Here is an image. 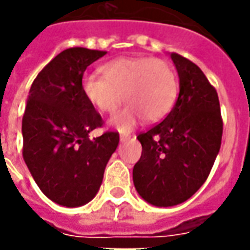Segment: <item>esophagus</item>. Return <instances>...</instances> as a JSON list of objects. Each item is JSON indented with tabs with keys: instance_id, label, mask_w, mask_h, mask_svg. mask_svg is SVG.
<instances>
[{
	"instance_id": "esophagus-1",
	"label": "esophagus",
	"mask_w": 250,
	"mask_h": 250,
	"mask_svg": "<svg viewBox=\"0 0 250 250\" xmlns=\"http://www.w3.org/2000/svg\"><path fill=\"white\" fill-rule=\"evenodd\" d=\"M130 139H132V135H129V133L120 136V140H121V142H126V140H130Z\"/></svg>"
}]
</instances>
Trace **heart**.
<instances>
[{
  "label": "heart",
  "mask_w": 250,
  "mask_h": 250,
  "mask_svg": "<svg viewBox=\"0 0 250 250\" xmlns=\"http://www.w3.org/2000/svg\"><path fill=\"white\" fill-rule=\"evenodd\" d=\"M101 75H85L82 92L99 113H114L122 99L128 105L114 114L108 125L129 132L143 117L147 122L162 120L172 110L177 80L172 66L162 59L120 58L105 63Z\"/></svg>",
  "instance_id": "1"
}]
</instances>
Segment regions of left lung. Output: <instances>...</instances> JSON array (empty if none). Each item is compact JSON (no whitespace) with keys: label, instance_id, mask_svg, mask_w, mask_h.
<instances>
[{"label":"left lung","instance_id":"obj_1","mask_svg":"<svg viewBox=\"0 0 250 250\" xmlns=\"http://www.w3.org/2000/svg\"><path fill=\"white\" fill-rule=\"evenodd\" d=\"M179 96L167 118L140 133L142 157L133 167L139 195L154 207H175L205 183L220 150L223 121L217 92L197 64L170 53Z\"/></svg>","mask_w":250,"mask_h":250}]
</instances>
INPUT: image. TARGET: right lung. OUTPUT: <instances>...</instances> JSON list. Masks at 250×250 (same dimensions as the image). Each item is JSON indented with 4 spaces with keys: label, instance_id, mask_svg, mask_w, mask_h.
<instances>
[{
    "label": "right lung",
    "instance_id": "add662e5",
    "mask_svg": "<svg viewBox=\"0 0 250 250\" xmlns=\"http://www.w3.org/2000/svg\"><path fill=\"white\" fill-rule=\"evenodd\" d=\"M104 55L86 48L60 52L30 88L21 121L23 158L41 191L62 207L95 198L120 142L115 132L89 139L103 121L83 96L82 77Z\"/></svg>",
    "mask_w": 250,
    "mask_h": 250
}]
</instances>
